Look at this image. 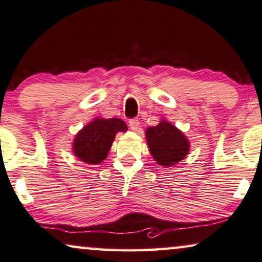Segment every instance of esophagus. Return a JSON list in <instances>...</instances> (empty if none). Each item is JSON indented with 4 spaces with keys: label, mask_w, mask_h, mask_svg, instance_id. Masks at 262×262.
I'll list each match as a JSON object with an SVG mask.
<instances>
[{
    "label": "esophagus",
    "mask_w": 262,
    "mask_h": 262,
    "mask_svg": "<svg viewBox=\"0 0 262 262\" xmlns=\"http://www.w3.org/2000/svg\"><path fill=\"white\" fill-rule=\"evenodd\" d=\"M140 126V121L138 119H132L129 120V127L133 130H136Z\"/></svg>",
    "instance_id": "34e87169"
}]
</instances>
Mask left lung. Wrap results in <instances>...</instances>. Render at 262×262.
Here are the masks:
<instances>
[{"label":"left lung","mask_w":262,"mask_h":262,"mask_svg":"<svg viewBox=\"0 0 262 262\" xmlns=\"http://www.w3.org/2000/svg\"><path fill=\"white\" fill-rule=\"evenodd\" d=\"M149 152L161 166H171L189 153L190 143L180 130L167 121L146 130Z\"/></svg>","instance_id":"8db88e82"}]
</instances>
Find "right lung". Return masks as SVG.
Masks as SVG:
<instances>
[{
    "instance_id": "1",
    "label": "right lung",
    "mask_w": 262,
    "mask_h": 262,
    "mask_svg": "<svg viewBox=\"0 0 262 262\" xmlns=\"http://www.w3.org/2000/svg\"><path fill=\"white\" fill-rule=\"evenodd\" d=\"M127 124L120 119H96L76 135L73 153L84 163L97 165L108 156L117 132H126Z\"/></svg>"
}]
</instances>
